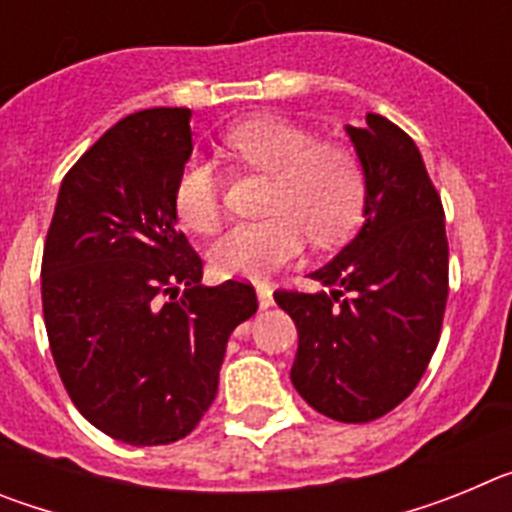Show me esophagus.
<instances>
[{
    "instance_id": "obj_1",
    "label": "esophagus",
    "mask_w": 512,
    "mask_h": 512,
    "mask_svg": "<svg viewBox=\"0 0 512 512\" xmlns=\"http://www.w3.org/2000/svg\"><path fill=\"white\" fill-rule=\"evenodd\" d=\"M256 297H259V307H261V310H266V307L274 305V292H271V289L266 287V284H259V287H256Z\"/></svg>"
}]
</instances>
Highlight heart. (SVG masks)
<instances>
[{"mask_svg": "<svg viewBox=\"0 0 512 512\" xmlns=\"http://www.w3.org/2000/svg\"><path fill=\"white\" fill-rule=\"evenodd\" d=\"M241 164L271 176L266 220L238 223L210 248L212 269L223 277H269L300 253L305 233L320 246L346 238L364 205V176L351 151L315 143L295 122L251 120L225 138ZM176 215L197 233L220 223V176L207 158H189L176 179Z\"/></svg>", "mask_w": 512, "mask_h": 512, "instance_id": "1", "label": "heart"}]
</instances>
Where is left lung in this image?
Returning <instances> with one entry per match:
<instances>
[{
    "label": "left lung",
    "mask_w": 512,
    "mask_h": 512,
    "mask_svg": "<svg viewBox=\"0 0 512 512\" xmlns=\"http://www.w3.org/2000/svg\"><path fill=\"white\" fill-rule=\"evenodd\" d=\"M343 130L364 176V223L310 274L325 289L274 300L297 325L289 377L302 400L341 423H366L415 390L436 351L449 243L413 138L374 112Z\"/></svg>",
    "instance_id": "obj_1"
}]
</instances>
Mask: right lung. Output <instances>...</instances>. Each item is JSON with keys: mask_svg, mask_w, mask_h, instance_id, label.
Masks as SVG:
<instances>
[{"mask_svg": "<svg viewBox=\"0 0 512 512\" xmlns=\"http://www.w3.org/2000/svg\"><path fill=\"white\" fill-rule=\"evenodd\" d=\"M192 112L122 117L71 166L45 238L40 292L51 354L84 418L130 446L192 433L217 395L251 284H202L174 207Z\"/></svg>", "mask_w": 512, "mask_h": 512, "instance_id": "obj_1", "label": "right lung"}]
</instances>
